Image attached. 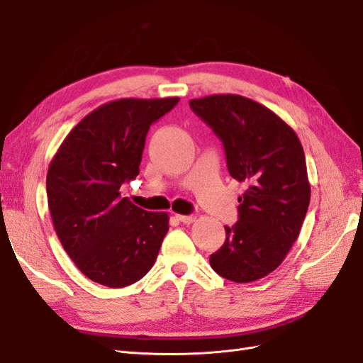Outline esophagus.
Listing matches in <instances>:
<instances>
[{
  "instance_id": "esophagus-1",
  "label": "esophagus",
  "mask_w": 363,
  "mask_h": 363,
  "mask_svg": "<svg viewBox=\"0 0 363 363\" xmlns=\"http://www.w3.org/2000/svg\"><path fill=\"white\" fill-rule=\"evenodd\" d=\"M180 223L183 224H192L195 221V216L194 215H175Z\"/></svg>"
}]
</instances>
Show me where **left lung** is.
<instances>
[{
  "instance_id": "obj_1",
  "label": "left lung",
  "mask_w": 363,
  "mask_h": 363,
  "mask_svg": "<svg viewBox=\"0 0 363 363\" xmlns=\"http://www.w3.org/2000/svg\"><path fill=\"white\" fill-rule=\"evenodd\" d=\"M223 140L232 177L247 183L239 221L211 256L219 276L250 283L277 269L300 235L311 201L301 142L284 121L247 96L218 94L189 101Z\"/></svg>"
}]
</instances>
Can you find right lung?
Returning a JSON list of instances; mask_svg holds the SVG:
<instances>
[{"instance_id":"add662e5","label":"right lung","mask_w":363,"mask_h":363,"mask_svg":"<svg viewBox=\"0 0 363 363\" xmlns=\"http://www.w3.org/2000/svg\"><path fill=\"white\" fill-rule=\"evenodd\" d=\"M179 100L108 101L69 131L50 163L47 195L54 230L75 267L95 283L124 288L155 265L169 216L121 199L119 189L139 174L150 125Z\"/></svg>"}]
</instances>
